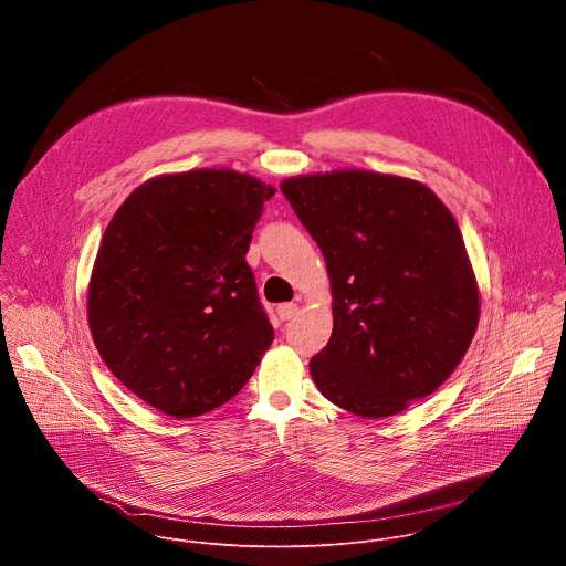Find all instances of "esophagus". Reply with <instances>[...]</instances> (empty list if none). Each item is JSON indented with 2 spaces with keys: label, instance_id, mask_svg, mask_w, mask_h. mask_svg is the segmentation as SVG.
Wrapping results in <instances>:
<instances>
[{
  "label": "esophagus",
  "instance_id": "obj_1",
  "mask_svg": "<svg viewBox=\"0 0 566 566\" xmlns=\"http://www.w3.org/2000/svg\"><path fill=\"white\" fill-rule=\"evenodd\" d=\"M277 315H280L282 319H291V317H295V315H297V304H295V302L280 304V306H277Z\"/></svg>",
  "mask_w": 566,
  "mask_h": 566
}]
</instances>
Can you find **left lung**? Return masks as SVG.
<instances>
[{"label":"left lung","instance_id":"1","mask_svg":"<svg viewBox=\"0 0 566 566\" xmlns=\"http://www.w3.org/2000/svg\"><path fill=\"white\" fill-rule=\"evenodd\" d=\"M280 188L325 258L334 297L313 382L356 417L400 415L448 380L479 325V284L452 212L421 181L354 168Z\"/></svg>","mask_w":566,"mask_h":566}]
</instances>
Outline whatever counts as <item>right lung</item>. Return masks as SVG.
Instances as JSON below:
<instances>
[{"instance_id":"1","label":"right lung","mask_w":566,"mask_h":566,"mask_svg":"<svg viewBox=\"0 0 566 566\" xmlns=\"http://www.w3.org/2000/svg\"><path fill=\"white\" fill-rule=\"evenodd\" d=\"M275 188L228 168L158 175L114 212L87 319L109 371L175 419L230 400L273 343L247 253Z\"/></svg>"}]
</instances>
